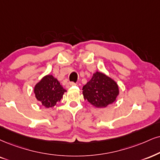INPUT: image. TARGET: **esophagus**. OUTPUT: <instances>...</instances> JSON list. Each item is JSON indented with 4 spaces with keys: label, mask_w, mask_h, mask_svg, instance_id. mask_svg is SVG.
I'll return each mask as SVG.
<instances>
[{
    "label": "esophagus",
    "mask_w": 160,
    "mask_h": 160,
    "mask_svg": "<svg viewBox=\"0 0 160 160\" xmlns=\"http://www.w3.org/2000/svg\"><path fill=\"white\" fill-rule=\"evenodd\" d=\"M75 85H76V84L74 83V82H68V83L67 84V88H70V87Z\"/></svg>",
    "instance_id": "34e87169"
}]
</instances>
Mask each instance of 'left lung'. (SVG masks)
Masks as SVG:
<instances>
[{"instance_id": "8db88e82", "label": "left lung", "mask_w": 160, "mask_h": 160, "mask_svg": "<svg viewBox=\"0 0 160 160\" xmlns=\"http://www.w3.org/2000/svg\"><path fill=\"white\" fill-rule=\"evenodd\" d=\"M84 98L96 108H105L115 102L119 88L113 79L96 72L82 88Z\"/></svg>"}]
</instances>
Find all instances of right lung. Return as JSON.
Returning <instances> with one entry per match:
<instances>
[{"label":"right lung","mask_w":160,"mask_h":160,"mask_svg":"<svg viewBox=\"0 0 160 160\" xmlns=\"http://www.w3.org/2000/svg\"><path fill=\"white\" fill-rule=\"evenodd\" d=\"M66 91L60 82L51 75L44 76L35 85L34 89L35 97L46 108L56 105V102H60Z\"/></svg>","instance_id":"add662e5"}]
</instances>
